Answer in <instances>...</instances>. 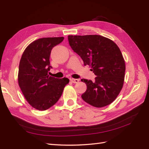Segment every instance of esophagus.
<instances>
[{
  "mask_svg": "<svg viewBox=\"0 0 149 149\" xmlns=\"http://www.w3.org/2000/svg\"><path fill=\"white\" fill-rule=\"evenodd\" d=\"M70 81L72 83H77L79 82V79H70Z\"/></svg>",
  "mask_w": 149,
  "mask_h": 149,
  "instance_id": "obj_1",
  "label": "esophagus"
}]
</instances>
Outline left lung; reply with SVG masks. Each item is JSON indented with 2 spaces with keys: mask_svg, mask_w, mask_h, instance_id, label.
Segmentation results:
<instances>
[{
  "mask_svg": "<svg viewBox=\"0 0 149 149\" xmlns=\"http://www.w3.org/2000/svg\"><path fill=\"white\" fill-rule=\"evenodd\" d=\"M70 46L89 65L96 75L95 81L83 79L86 91L81 97L96 107L109 105L116 99L124 82L125 65L116 44L100 35L68 36Z\"/></svg>",
  "mask_w": 149,
  "mask_h": 149,
  "instance_id": "left-lung-1",
  "label": "left lung"
}]
</instances>
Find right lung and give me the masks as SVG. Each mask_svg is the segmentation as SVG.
<instances>
[{
	"instance_id": "add662e5",
	"label": "right lung",
	"mask_w": 149,
	"mask_h": 149,
	"mask_svg": "<svg viewBox=\"0 0 149 149\" xmlns=\"http://www.w3.org/2000/svg\"><path fill=\"white\" fill-rule=\"evenodd\" d=\"M63 37L43 38L30 43L25 49L19 64L18 85L30 105L45 111L54 105L69 83L68 78L49 76L50 52Z\"/></svg>"
}]
</instances>
